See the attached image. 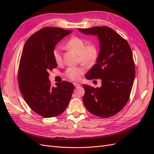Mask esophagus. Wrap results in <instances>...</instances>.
Returning a JSON list of instances; mask_svg holds the SVG:
<instances>
[{"label": "esophagus", "mask_w": 154, "mask_h": 154, "mask_svg": "<svg viewBox=\"0 0 154 154\" xmlns=\"http://www.w3.org/2000/svg\"><path fill=\"white\" fill-rule=\"evenodd\" d=\"M74 85L75 87H79L80 86V84H79L78 83H74Z\"/></svg>", "instance_id": "34e87169"}]
</instances>
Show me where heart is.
Masks as SVG:
<instances>
[{
	"label": "heart",
	"instance_id": "b5f03b06",
	"mask_svg": "<svg viewBox=\"0 0 154 154\" xmlns=\"http://www.w3.org/2000/svg\"><path fill=\"white\" fill-rule=\"evenodd\" d=\"M65 46L67 49L78 54V61L87 66H92L98 57V49L96 45L93 44L86 45L85 41L79 37H72L69 39ZM53 56L56 63L60 65L62 63V56L59 48H55L53 50ZM85 71V68L83 66H71L67 68L64 75L72 80H78Z\"/></svg>",
	"mask_w": 154,
	"mask_h": 154
}]
</instances>
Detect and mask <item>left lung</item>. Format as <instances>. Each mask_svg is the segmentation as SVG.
Masks as SVG:
<instances>
[{
  "label": "left lung",
  "mask_w": 154,
  "mask_h": 154,
  "mask_svg": "<svg viewBox=\"0 0 154 154\" xmlns=\"http://www.w3.org/2000/svg\"><path fill=\"white\" fill-rule=\"evenodd\" d=\"M78 30L86 35H97L100 45L96 63L85 78L101 79V86L95 88L83 85V103L92 114L111 117L123 109L132 91L135 66L131 48L127 41L110 27L97 26Z\"/></svg>",
  "instance_id": "left-lung-1"
}]
</instances>
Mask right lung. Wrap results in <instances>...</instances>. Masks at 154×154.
I'll return each instance as SVG.
<instances>
[{"label":"right lung","mask_w":154,"mask_h":154,"mask_svg":"<svg viewBox=\"0 0 154 154\" xmlns=\"http://www.w3.org/2000/svg\"><path fill=\"white\" fill-rule=\"evenodd\" d=\"M72 31L44 27L32 35L23 48L18 71L19 89L30 108L44 118L61 114L71 98L72 83L63 81L51 87L48 72L57 67L53 56L56 45Z\"/></svg>","instance_id":"obj_1"}]
</instances>
